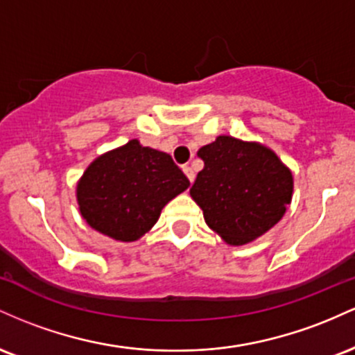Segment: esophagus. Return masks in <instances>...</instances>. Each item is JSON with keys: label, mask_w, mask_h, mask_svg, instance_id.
<instances>
[{"label": "esophagus", "mask_w": 355, "mask_h": 355, "mask_svg": "<svg viewBox=\"0 0 355 355\" xmlns=\"http://www.w3.org/2000/svg\"><path fill=\"white\" fill-rule=\"evenodd\" d=\"M183 173L187 175V178H189V180L193 183V180H195V173H193V170H191V166H189V165H185L183 166Z\"/></svg>", "instance_id": "34e87169"}]
</instances>
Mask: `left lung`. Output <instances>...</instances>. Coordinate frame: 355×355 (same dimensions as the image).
Here are the masks:
<instances>
[{
  "label": "left lung",
  "mask_w": 355,
  "mask_h": 355,
  "mask_svg": "<svg viewBox=\"0 0 355 355\" xmlns=\"http://www.w3.org/2000/svg\"><path fill=\"white\" fill-rule=\"evenodd\" d=\"M203 170L190 195L205 223L229 245L262 237L284 217L294 193L291 168L259 141L220 135L197 152Z\"/></svg>",
  "instance_id": "obj_1"
}]
</instances>
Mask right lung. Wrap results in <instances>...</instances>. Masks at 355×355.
<instances>
[{
	"label": "right lung",
	"instance_id": "add662e5",
	"mask_svg": "<svg viewBox=\"0 0 355 355\" xmlns=\"http://www.w3.org/2000/svg\"><path fill=\"white\" fill-rule=\"evenodd\" d=\"M189 187L168 153L133 138L87 166L76 183V202L92 229L118 242H135Z\"/></svg>",
	"mask_w": 355,
	"mask_h": 355
}]
</instances>
